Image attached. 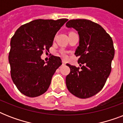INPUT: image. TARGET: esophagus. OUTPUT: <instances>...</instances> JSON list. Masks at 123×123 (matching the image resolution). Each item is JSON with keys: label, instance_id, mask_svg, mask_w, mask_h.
Masks as SVG:
<instances>
[{"label": "esophagus", "instance_id": "1", "mask_svg": "<svg viewBox=\"0 0 123 123\" xmlns=\"http://www.w3.org/2000/svg\"><path fill=\"white\" fill-rule=\"evenodd\" d=\"M62 65H65L66 64V61L64 59H62Z\"/></svg>", "mask_w": 123, "mask_h": 123}]
</instances>
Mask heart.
Listing matches in <instances>:
<instances>
[{
    "mask_svg": "<svg viewBox=\"0 0 123 123\" xmlns=\"http://www.w3.org/2000/svg\"><path fill=\"white\" fill-rule=\"evenodd\" d=\"M61 54L62 56H63V57H66L67 56V54H66V52H64V51H61Z\"/></svg>",
    "mask_w": 123,
    "mask_h": 123,
    "instance_id": "1",
    "label": "heart"
}]
</instances>
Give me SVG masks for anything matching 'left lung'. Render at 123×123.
<instances>
[{"instance_id": "1", "label": "left lung", "mask_w": 123, "mask_h": 123, "mask_svg": "<svg viewBox=\"0 0 123 123\" xmlns=\"http://www.w3.org/2000/svg\"><path fill=\"white\" fill-rule=\"evenodd\" d=\"M78 31L80 40L75 54L80 67L67 64L70 73L66 78L68 91L80 98L99 92L111 72L115 50L112 37L99 24L86 19L70 20L66 24Z\"/></svg>"}]
</instances>
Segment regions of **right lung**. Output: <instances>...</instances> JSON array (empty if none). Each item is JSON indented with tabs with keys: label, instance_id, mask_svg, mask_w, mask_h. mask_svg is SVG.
I'll list each match as a JSON object with an SVG mask.
<instances>
[{
	"label": "right lung",
	"instance_id": "add662e5",
	"mask_svg": "<svg viewBox=\"0 0 123 123\" xmlns=\"http://www.w3.org/2000/svg\"><path fill=\"white\" fill-rule=\"evenodd\" d=\"M68 20H33L18 28L11 39V76L24 95L37 97L48 90L62 61L59 57L52 55L45 62L41 56L44 50H49L56 33Z\"/></svg>",
	"mask_w": 123,
	"mask_h": 123
}]
</instances>
